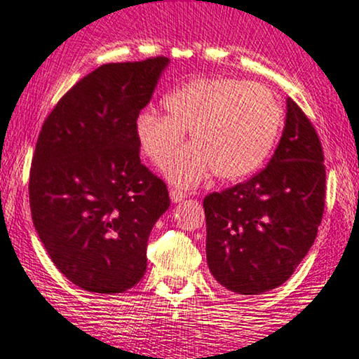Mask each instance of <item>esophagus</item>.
<instances>
[{"label": "esophagus", "instance_id": "1", "mask_svg": "<svg viewBox=\"0 0 359 359\" xmlns=\"http://www.w3.org/2000/svg\"><path fill=\"white\" fill-rule=\"evenodd\" d=\"M187 197V192H184V190H180V189H170V198H172V202H180V201H184V198Z\"/></svg>", "mask_w": 359, "mask_h": 359}]
</instances>
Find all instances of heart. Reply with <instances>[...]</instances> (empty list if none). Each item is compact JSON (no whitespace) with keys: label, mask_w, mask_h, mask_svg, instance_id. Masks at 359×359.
<instances>
[{"label":"heart","mask_w":359,"mask_h":359,"mask_svg":"<svg viewBox=\"0 0 359 359\" xmlns=\"http://www.w3.org/2000/svg\"><path fill=\"white\" fill-rule=\"evenodd\" d=\"M167 116L142 111L135 119L139 147L152 164L164 165L189 130V146L167 165V177L194 185L208 172L222 180L253 174L273 151L283 109L269 88L233 78H201L164 97Z\"/></svg>","instance_id":"1"}]
</instances>
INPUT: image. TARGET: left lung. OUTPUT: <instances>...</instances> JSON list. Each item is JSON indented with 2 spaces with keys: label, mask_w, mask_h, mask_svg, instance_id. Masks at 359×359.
<instances>
[{
  "label": "left lung",
  "mask_w": 359,
  "mask_h": 359,
  "mask_svg": "<svg viewBox=\"0 0 359 359\" xmlns=\"http://www.w3.org/2000/svg\"><path fill=\"white\" fill-rule=\"evenodd\" d=\"M323 161L315 127L288 99L283 134L269 165L203 198L207 263L222 287L262 294L293 275L323 219Z\"/></svg>",
  "instance_id": "obj_1"
}]
</instances>
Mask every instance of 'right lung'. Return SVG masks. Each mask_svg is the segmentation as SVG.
I'll list each match as a JSON object with an SVG mask.
<instances>
[{"instance_id": "obj_1", "label": "right lung", "mask_w": 359, "mask_h": 359, "mask_svg": "<svg viewBox=\"0 0 359 359\" xmlns=\"http://www.w3.org/2000/svg\"><path fill=\"white\" fill-rule=\"evenodd\" d=\"M164 56L111 62L59 99L36 142L29 207L57 270L90 293H122L147 269V240L170 205L167 185L140 164L135 119Z\"/></svg>"}]
</instances>
